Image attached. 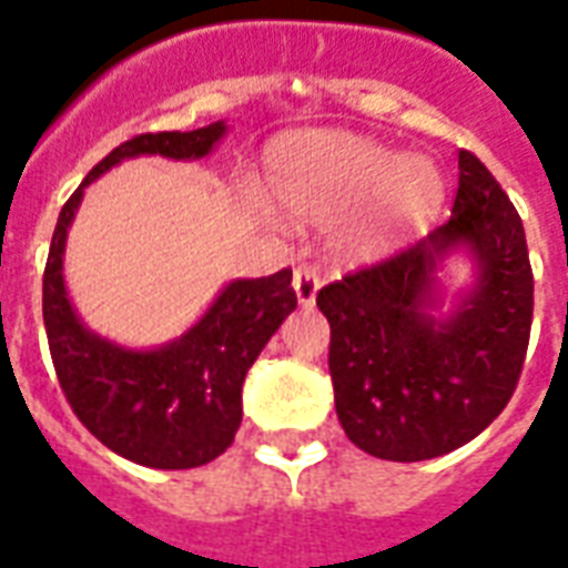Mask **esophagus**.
Returning <instances> with one entry per match:
<instances>
[{"instance_id": "obj_1", "label": "esophagus", "mask_w": 568, "mask_h": 568, "mask_svg": "<svg viewBox=\"0 0 568 568\" xmlns=\"http://www.w3.org/2000/svg\"><path fill=\"white\" fill-rule=\"evenodd\" d=\"M293 290H296V300H300L302 308H311L314 300H317V290H320V275L314 268L300 266L293 272Z\"/></svg>"}]
</instances>
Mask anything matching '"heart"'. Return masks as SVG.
<instances>
[{
  "label": "heart",
  "mask_w": 568,
  "mask_h": 568,
  "mask_svg": "<svg viewBox=\"0 0 568 568\" xmlns=\"http://www.w3.org/2000/svg\"><path fill=\"white\" fill-rule=\"evenodd\" d=\"M440 168L353 131H296L263 155L260 194L293 224L329 221L338 260L386 257L428 224L443 203ZM399 215L395 216L394 212Z\"/></svg>",
  "instance_id": "1"
}]
</instances>
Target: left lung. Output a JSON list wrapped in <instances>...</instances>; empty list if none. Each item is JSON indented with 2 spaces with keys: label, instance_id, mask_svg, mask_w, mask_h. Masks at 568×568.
<instances>
[{
  "label": "left lung",
  "instance_id": "left-lung-1",
  "mask_svg": "<svg viewBox=\"0 0 568 568\" xmlns=\"http://www.w3.org/2000/svg\"><path fill=\"white\" fill-rule=\"evenodd\" d=\"M462 253L471 287L442 311L439 272ZM332 329L341 428L383 462H428L488 428L509 404L532 320L518 212L473 152H458L452 219L386 263L317 293Z\"/></svg>",
  "mask_w": 568,
  "mask_h": 568
}]
</instances>
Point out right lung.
Wrapping results in <instances>:
<instances>
[{
	"label": "right lung",
	"mask_w": 568,
	"mask_h": 568,
	"mask_svg": "<svg viewBox=\"0 0 568 568\" xmlns=\"http://www.w3.org/2000/svg\"><path fill=\"white\" fill-rule=\"evenodd\" d=\"M227 134V122L197 131L140 134L92 168L59 212L44 268V326L59 386L71 410L106 449L152 470H191L227 449L242 422L245 374L296 308L293 272L236 278L206 314L161 347L134 349L101 338L80 320L65 287V242L87 191L125 158L200 161Z\"/></svg>",
	"instance_id": "add662e5"
}]
</instances>
